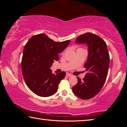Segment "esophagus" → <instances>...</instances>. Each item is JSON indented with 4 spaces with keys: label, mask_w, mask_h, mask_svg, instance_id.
Returning <instances> with one entry per match:
<instances>
[{
    "label": "esophagus",
    "mask_w": 127,
    "mask_h": 127,
    "mask_svg": "<svg viewBox=\"0 0 127 127\" xmlns=\"http://www.w3.org/2000/svg\"><path fill=\"white\" fill-rule=\"evenodd\" d=\"M66 76H67V77H71L72 76V75L71 74H69V73H66Z\"/></svg>",
    "instance_id": "34e87169"
}]
</instances>
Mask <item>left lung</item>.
<instances>
[{"instance_id":"8db88e82","label":"left lung","mask_w":127,"mask_h":127,"mask_svg":"<svg viewBox=\"0 0 127 127\" xmlns=\"http://www.w3.org/2000/svg\"><path fill=\"white\" fill-rule=\"evenodd\" d=\"M75 42L86 44L88 46V58L85 64V76L72 87L75 95L81 99L88 100L96 95L106 81L110 62L108 50L105 42L97 35L87 32L77 37Z\"/></svg>"}]
</instances>
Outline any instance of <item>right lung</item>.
Here are the masks:
<instances>
[{
    "label": "right lung",
    "instance_id": "right-lung-1",
    "mask_svg": "<svg viewBox=\"0 0 127 127\" xmlns=\"http://www.w3.org/2000/svg\"><path fill=\"white\" fill-rule=\"evenodd\" d=\"M70 40L58 42L43 33L32 36L25 45L21 62L25 83L32 92L41 97H49L58 91L65 72L53 74L50 67L59 60Z\"/></svg>",
    "mask_w": 127,
    "mask_h": 127
}]
</instances>
